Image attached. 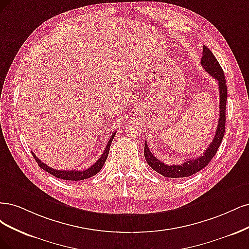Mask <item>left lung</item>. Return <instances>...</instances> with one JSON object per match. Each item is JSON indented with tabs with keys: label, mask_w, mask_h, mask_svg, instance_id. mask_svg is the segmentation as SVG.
Masks as SVG:
<instances>
[{
	"label": "left lung",
	"mask_w": 249,
	"mask_h": 249,
	"mask_svg": "<svg viewBox=\"0 0 249 249\" xmlns=\"http://www.w3.org/2000/svg\"><path fill=\"white\" fill-rule=\"evenodd\" d=\"M203 68L213 76L215 79L218 81V88H219V119H218V125L217 129H216L215 136L212 142L204 152L202 156L194 158V159H187L185 162L182 164H165L157 159L153 154L151 153L149 150L148 143L145 142V158L147 160L148 164L153 168V170L160 175L164 176L166 178H184L189 177V176L197 173L198 171L203 170V168L211 161V159L217 152L220 143L222 142L223 135H224V128H226V106H227V96H228V88L226 85V78H224V73L221 66L219 65L218 61L216 60L212 52L208 49L207 46L204 45L203 47V57L200 60Z\"/></svg>",
	"instance_id": "left-lung-1"
}]
</instances>
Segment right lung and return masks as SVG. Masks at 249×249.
Here are the masks:
<instances>
[{"instance_id":"add662e5","label":"right lung","mask_w":249,"mask_h":249,"mask_svg":"<svg viewBox=\"0 0 249 249\" xmlns=\"http://www.w3.org/2000/svg\"><path fill=\"white\" fill-rule=\"evenodd\" d=\"M116 133H113V135L110 136V139L107 142V148L104 149V152L102 153V155L99 157V159L96 161L93 165H91L89 168H87L85 171H61V170H54L53 167L47 166L45 163L41 162V160H39L38 157H36V155L32 152V155L34 156L36 162L38 163V165L44 170L45 172H47L49 174L53 175V177L55 178H60L63 180H68V181H81V180H85L88 178H91L93 176H95L97 173L100 172V170L102 168L104 162H106V160L107 158L108 155V152H109V148L111 145V142H113L114 138H115Z\"/></svg>"}]
</instances>
